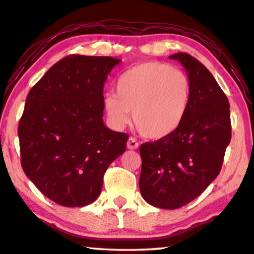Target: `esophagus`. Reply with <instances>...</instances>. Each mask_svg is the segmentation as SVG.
<instances>
[{
  "instance_id": "esophagus-1",
  "label": "esophagus",
  "mask_w": 254,
  "mask_h": 254,
  "mask_svg": "<svg viewBox=\"0 0 254 254\" xmlns=\"http://www.w3.org/2000/svg\"><path fill=\"white\" fill-rule=\"evenodd\" d=\"M127 146L128 149H135V148H138L139 144L134 138H128L127 142Z\"/></svg>"
}]
</instances>
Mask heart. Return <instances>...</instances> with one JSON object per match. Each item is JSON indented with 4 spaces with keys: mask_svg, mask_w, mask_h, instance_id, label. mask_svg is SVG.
I'll list each match as a JSON object with an SVG mask.
<instances>
[{
    "mask_svg": "<svg viewBox=\"0 0 254 254\" xmlns=\"http://www.w3.org/2000/svg\"><path fill=\"white\" fill-rule=\"evenodd\" d=\"M191 100L188 74L162 62H145L127 70L116 81V95L107 94L103 107L110 123L130 122L146 138L161 139L176 131Z\"/></svg>",
    "mask_w": 254,
    "mask_h": 254,
    "instance_id": "b5f03b06",
    "label": "heart"
}]
</instances>
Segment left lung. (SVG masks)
I'll return each mask as SVG.
<instances>
[{"mask_svg":"<svg viewBox=\"0 0 254 254\" xmlns=\"http://www.w3.org/2000/svg\"><path fill=\"white\" fill-rule=\"evenodd\" d=\"M169 59L185 67L190 106L176 131L140 146L139 189L152 206L176 209L201 194L220 174L231 122L229 101L208 69L187 53Z\"/></svg>","mask_w":254,"mask_h":254,"instance_id":"obj_1","label":"left lung"}]
</instances>
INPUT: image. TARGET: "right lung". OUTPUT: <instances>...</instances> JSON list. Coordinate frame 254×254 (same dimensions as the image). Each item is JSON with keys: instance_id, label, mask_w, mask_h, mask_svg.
Returning <instances> with one entry per match:
<instances>
[{"instance_id": "obj_1", "label": "right lung", "mask_w": 254, "mask_h": 254, "mask_svg": "<svg viewBox=\"0 0 254 254\" xmlns=\"http://www.w3.org/2000/svg\"><path fill=\"white\" fill-rule=\"evenodd\" d=\"M121 60L69 55L27 94L18 137L21 167L53 201L81 207L95 201L103 175L126 152L128 135L103 123V86Z\"/></svg>"}]
</instances>
